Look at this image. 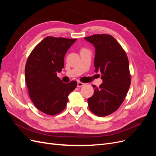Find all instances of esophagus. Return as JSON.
Returning a JSON list of instances; mask_svg holds the SVG:
<instances>
[{"mask_svg": "<svg viewBox=\"0 0 156 156\" xmlns=\"http://www.w3.org/2000/svg\"><path fill=\"white\" fill-rule=\"evenodd\" d=\"M84 85V83H81V82H78L77 83V87H81Z\"/></svg>", "mask_w": 156, "mask_h": 156, "instance_id": "obj_1", "label": "esophagus"}]
</instances>
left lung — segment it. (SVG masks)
Listing matches in <instances>:
<instances>
[{
  "mask_svg": "<svg viewBox=\"0 0 156 156\" xmlns=\"http://www.w3.org/2000/svg\"><path fill=\"white\" fill-rule=\"evenodd\" d=\"M95 48V72H100L103 83L88 99L94 114L105 116L112 114L124 101L131 84L129 61L121 45L109 34H95L84 37Z\"/></svg>",
  "mask_w": 156,
  "mask_h": 156,
  "instance_id": "obj_1",
  "label": "left lung"
}]
</instances>
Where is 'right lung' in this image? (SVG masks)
<instances>
[{
	"instance_id": "add662e5",
	"label": "right lung",
	"mask_w": 156,
	"mask_h": 156,
	"mask_svg": "<svg viewBox=\"0 0 156 156\" xmlns=\"http://www.w3.org/2000/svg\"><path fill=\"white\" fill-rule=\"evenodd\" d=\"M75 41L48 36L35 47L27 59L25 76L30 98L37 109L46 115L62 112L69 94L77 85L75 81L64 83L56 75L64 68V56Z\"/></svg>"
}]
</instances>
